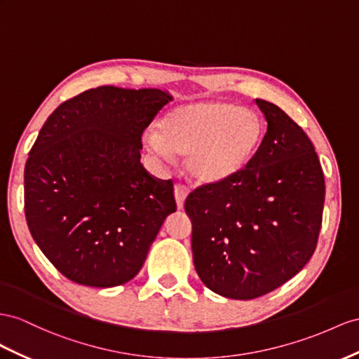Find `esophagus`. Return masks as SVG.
<instances>
[{
    "instance_id": "34e87169",
    "label": "esophagus",
    "mask_w": 359,
    "mask_h": 359,
    "mask_svg": "<svg viewBox=\"0 0 359 359\" xmlns=\"http://www.w3.org/2000/svg\"><path fill=\"white\" fill-rule=\"evenodd\" d=\"M187 196H188V189L185 187L177 185L176 188H174V197H176V203H177L179 209H182L183 205H185Z\"/></svg>"
}]
</instances>
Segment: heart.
<instances>
[{
  "label": "heart",
  "instance_id": "heart-1",
  "mask_svg": "<svg viewBox=\"0 0 359 359\" xmlns=\"http://www.w3.org/2000/svg\"><path fill=\"white\" fill-rule=\"evenodd\" d=\"M264 124L252 109L222 100H201L170 109L147 133V149L163 159L187 156L192 182L217 187L235 179L259 149Z\"/></svg>",
  "mask_w": 359,
  "mask_h": 359
}]
</instances>
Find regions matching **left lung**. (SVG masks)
Listing matches in <instances>:
<instances>
[{
    "mask_svg": "<svg viewBox=\"0 0 359 359\" xmlns=\"http://www.w3.org/2000/svg\"><path fill=\"white\" fill-rule=\"evenodd\" d=\"M256 104L267 133L249 165L185 201L198 278L236 300L261 297L305 267L325 205L323 170L306 133L270 101L256 98Z\"/></svg>",
    "mask_w": 359,
    "mask_h": 359,
    "instance_id": "obj_1",
    "label": "left lung"
}]
</instances>
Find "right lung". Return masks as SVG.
I'll list each match as a JSON object with an SVG mask.
<instances>
[{
	"label": "right lung",
	"mask_w": 359,
	"mask_h": 359,
	"mask_svg": "<svg viewBox=\"0 0 359 359\" xmlns=\"http://www.w3.org/2000/svg\"><path fill=\"white\" fill-rule=\"evenodd\" d=\"M167 90L100 86L62 103L45 121L24 170L25 218L34 243L69 280L110 288L132 280L165 218L171 180L141 163L142 132Z\"/></svg>",
	"instance_id": "1"
}]
</instances>
